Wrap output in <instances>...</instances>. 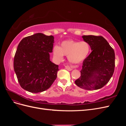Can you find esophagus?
<instances>
[{
	"label": "esophagus",
	"mask_w": 126,
	"mask_h": 126,
	"mask_svg": "<svg viewBox=\"0 0 126 126\" xmlns=\"http://www.w3.org/2000/svg\"><path fill=\"white\" fill-rule=\"evenodd\" d=\"M65 68L68 71H71L72 70V68L69 66H65Z\"/></svg>",
	"instance_id": "34e87169"
}]
</instances>
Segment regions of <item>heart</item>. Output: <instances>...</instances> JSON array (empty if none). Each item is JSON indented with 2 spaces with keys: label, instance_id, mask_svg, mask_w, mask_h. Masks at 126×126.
I'll list each match as a JSON object with an SVG mask.
<instances>
[{
  "label": "heart",
  "instance_id": "heart-1",
  "mask_svg": "<svg viewBox=\"0 0 126 126\" xmlns=\"http://www.w3.org/2000/svg\"><path fill=\"white\" fill-rule=\"evenodd\" d=\"M90 51V45L87 42L72 40L63 41L60 47L55 46L53 48V54L57 60L62 62L64 55L67 56L69 62L72 64L83 62L88 56Z\"/></svg>",
  "mask_w": 126,
  "mask_h": 126
}]
</instances>
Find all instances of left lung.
<instances>
[{
  "label": "left lung",
  "mask_w": 126,
  "mask_h": 126,
  "mask_svg": "<svg viewBox=\"0 0 126 126\" xmlns=\"http://www.w3.org/2000/svg\"><path fill=\"white\" fill-rule=\"evenodd\" d=\"M82 38L89 44L92 51L83 60L81 76L75 83L86 90L100 89L109 82L113 74L115 52L102 36L84 35Z\"/></svg>",
  "instance_id": "left-lung-1"
}]
</instances>
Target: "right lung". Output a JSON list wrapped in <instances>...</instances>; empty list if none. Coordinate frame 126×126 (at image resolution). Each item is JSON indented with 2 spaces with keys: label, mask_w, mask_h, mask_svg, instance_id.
Here are the masks:
<instances>
[{
  "label": "right lung",
  "mask_w": 126,
  "mask_h": 126,
  "mask_svg": "<svg viewBox=\"0 0 126 126\" xmlns=\"http://www.w3.org/2000/svg\"><path fill=\"white\" fill-rule=\"evenodd\" d=\"M54 41L53 36L37 33L24 38L18 44L14 68L24 89L32 93L43 92L54 82L59 70L50 59Z\"/></svg>",
  "instance_id": "1"
}]
</instances>
